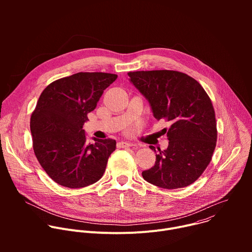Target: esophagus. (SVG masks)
I'll use <instances>...</instances> for the list:
<instances>
[{"mask_svg": "<svg viewBox=\"0 0 252 252\" xmlns=\"http://www.w3.org/2000/svg\"><path fill=\"white\" fill-rule=\"evenodd\" d=\"M131 146H133V145H132L131 142H129V141H120V142H118V148H120V149L129 148Z\"/></svg>", "mask_w": 252, "mask_h": 252, "instance_id": "1", "label": "esophagus"}]
</instances>
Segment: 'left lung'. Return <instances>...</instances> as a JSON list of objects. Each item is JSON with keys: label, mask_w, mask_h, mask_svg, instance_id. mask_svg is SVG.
Instances as JSON below:
<instances>
[{"label": "left lung", "mask_w": 252, "mask_h": 252, "mask_svg": "<svg viewBox=\"0 0 252 252\" xmlns=\"http://www.w3.org/2000/svg\"><path fill=\"white\" fill-rule=\"evenodd\" d=\"M129 82L149 101L154 117L171 124L168 147L158 150L153 167L142 171L148 183L166 189L188 187L201 175L217 146L218 130L211 100L191 77L176 70H140ZM155 153L156 148L150 147Z\"/></svg>", "instance_id": "left-lung-1"}]
</instances>
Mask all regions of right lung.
I'll return each instance as SVG.
<instances>
[{"label":"right lung","mask_w":252,"mask_h":252,"mask_svg":"<svg viewBox=\"0 0 252 252\" xmlns=\"http://www.w3.org/2000/svg\"><path fill=\"white\" fill-rule=\"evenodd\" d=\"M117 78L106 73H78L53 82L41 94L31 117L32 147L40 164L58 185L81 189L101 178L117 141L93 137L94 142L88 143L83 126Z\"/></svg>","instance_id":"obj_1"}]
</instances>
